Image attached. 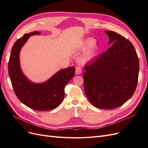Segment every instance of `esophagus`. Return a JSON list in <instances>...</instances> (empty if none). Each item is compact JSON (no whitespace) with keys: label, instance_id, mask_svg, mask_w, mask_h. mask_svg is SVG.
Instances as JSON below:
<instances>
[{"label":"esophagus","instance_id":"34e87169","mask_svg":"<svg viewBox=\"0 0 148 148\" xmlns=\"http://www.w3.org/2000/svg\"><path fill=\"white\" fill-rule=\"evenodd\" d=\"M82 69L80 66H77V68L75 69V74L76 75H79L80 73H82Z\"/></svg>","mask_w":148,"mask_h":148}]
</instances>
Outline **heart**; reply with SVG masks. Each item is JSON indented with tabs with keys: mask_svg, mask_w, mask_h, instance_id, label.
Returning a JSON list of instances; mask_svg holds the SVG:
<instances>
[{
	"mask_svg": "<svg viewBox=\"0 0 148 148\" xmlns=\"http://www.w3.org/2000/svg\"><path fill=\"white\" fill-rule=\"evenodd\" d=\"M95 42L96 41L95 39L89 38L84 40V42L82 44V50L86 51L88 49L82 57V60L83 63H86L88 62L91 61L96 56L98 51V47L95 44Z\"/></svg>",
	"mask_w": 148,
	"mask_h": 148,
	"instance_id": "obj_1",
	"label": "heart"
}]
</instances>
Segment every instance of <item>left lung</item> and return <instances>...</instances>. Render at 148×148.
Masks as SVG:
<instances>
[{
	"label": "left lung",
	"mask_w": 148,
	"mask_h": 148,
	"mask_svg": "<svg viewBox=\"0 0 148 148\" xmlns=\"http://www.w3.org/2000/svg\"><path fill=\"white\" fill-rule=\"evenodd\" d=\"M105 33L111 46L85 65L84 92L97 108L112 109L122 106L135 92L138 80L139 59L132 42L111 31Z\"/></svg>",
	"instance_id": "1"
}]
</instances>
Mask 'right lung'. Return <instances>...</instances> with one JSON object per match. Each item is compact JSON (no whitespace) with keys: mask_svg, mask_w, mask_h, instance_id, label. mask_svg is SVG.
<instances>
[{"mask_svg":"<svg viewBox=\"0 0 148 148\" xmlns=\"http://www.w3.org/2000/svg\"><path fill=\"white\" fill-rule=\"evenodd\" d=\"M38 31L25 34L14 43L12 49L8 74L16 97L23 104L36 110L54 109L64 99V89L74 77L75 67L71 66L58 71L47 82L34 83L26 78L20 68V52L28 38L39 34Z\"/></svg>","mask_w":148,"mask_h":148,"instance_id":"1","label":"right lung"}]
</instances>
